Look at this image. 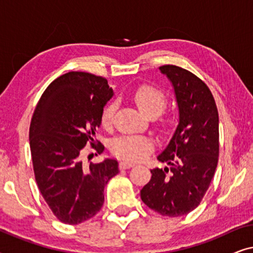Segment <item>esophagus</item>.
Wrapping results in <instances>:
<instances>
[{
	"label": "esophagus",
	"instance_id": "obj_1",
	"mask_svg": "<svg viewBox=\"0 0 253 253\" xmlns=\"http://www.w3.org/2000/svg\"><path fill=\"white\" fill-rule=\"evenodd\" d=\"M134 166V162H130V161H126V160H123L120 162V168L121 169H127V168H131Z\"/></svg>",
	"mask_w": 253,
	"mask_h": 253
}]
</instances>
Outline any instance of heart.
<instances>
[{"mask_svg": "<svg viewBox=\"0 0 253 253\" xmlns=\"http://www.w3.org/2000/svg\"><path fill=\"white\" fill-rule=\"evenodd\" d=\"M132 99L141 112L150 117H157L164 113L167 106V95L154 85H141L132 92ZM116 112V103L109 102L103 107L100 122L102 126L109 127ZM152 138L141 134H122L113 140L112 150L117 157L130 161L144 159L153 150Z\"/></svg>", "mask_w": 253, "mask_h": 253, "instance_id": "heart-1", "label": "heart"}]
</instances>
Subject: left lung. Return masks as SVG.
Listing matches in <instances>:
<instances>
[{"label": "left lung", "instance_id": "left-lung-1", "mask_svg": "<svg viewBox=\"0 0 253 253\" xmlns=\"http://www.w3.org/2000/svg\"><path fill=\"white\" fill-rule=\"evenodd\" d=\"M174 87L178 126L141 189L145 205L164 216L185 215L199 205L219 160V114L212 92L202 79L176 65L159 68Z\"/></svg>", "mask_w": 253, "mask_h": 253}]
</instances>
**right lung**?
<instances>
[{
  "mask_svg": "<svg viewBox=\"0 0 253 253\" xmlns=\"http://www.w3.org/2000/svg\"><path fill=\"white\" fill-rule=\"evenodd\" d=\"M114 94L106 78L71 71L51 82L34 110L30 148L36 181L43 199L61 222L78 224L91 219L105 202L103 190L119 174V162L105 159L84 166L81 152L95 140L100 115Z\"/></svg>",
  "mask_w": 253,
  "mask_h": 253,
  "instance_id": "add662e5",
  "label": "right lung"
}]
</instances>
